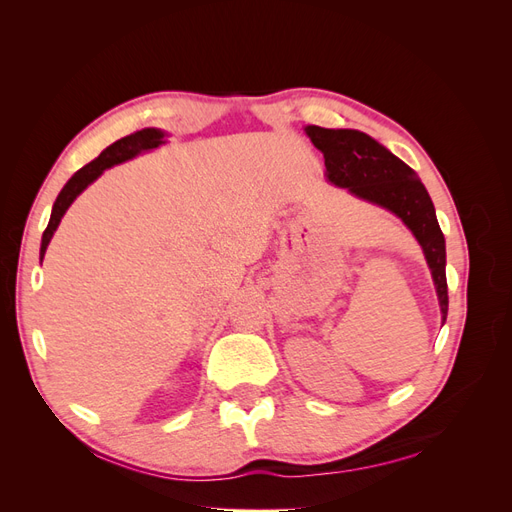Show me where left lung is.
<instances>
[{
    "mask_svg": "<svg viewBox=\"0 0 512 512\" xmlns=\"http://www.w3.org/2000/svg\"><path fill=\"white\" fill-rule=\"evenodd\" d=\"M305 134L322 151L327 166L324 177L329 183L395 213L412 230L418 245L423 247L444 324L448 314L446 243L436 209L421 179L406 162L365 132L305 126Z\"/></svg>",
    "mask_w": 512,
    "mask_h": 512,
    "instance_id": "left-lung-1",
    "label": "left lung"
}]
</instances>
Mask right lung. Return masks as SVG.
<instances>
[{"label": "right lung", "instance_id": "obj_1", "mask_svg": "<svg viewBox=\"0 0 512 512\" xmlns=\"http://www.w3.org/2000/svg\"><path fill=\"white\" fill-rule=\"evenodd\" d=\"M166 143V132L158 130V128H145V130H138L130 136H123L119 138L117 143L108 145L96 160H91L87 166H83L81 170H76V173L68 179V183L61 188L57 200L53 203V211H51V220L49 226H46L44 235H42V245H40V262L46 254V247H49L55 230L64 218V213L68 211V207L74 203L76 196H79L87 185L94 183L106 168H111L115 164H121L126 160H132L136 156H141L145 151L156 149L160 145Z\"/></svg>", "mask_w": 512, "mask_h": 512}]
</instances>
